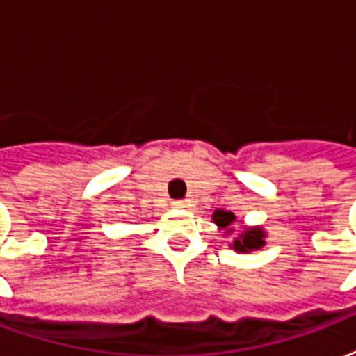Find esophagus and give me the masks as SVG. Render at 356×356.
I'll return each instance as SVG.
<instances>
[{"instance_id": "esophagus-1", "label": "esophagus", "mask_w": 356, "mask_h": 356, "mask_svg": "<svg viewBox=\"0 0 356 356\" xmlns=\"http://www.w3.org/2000/svg\"><path fill=\"white\" fill-rule=\"evenodd\" d=\"M173 208H177V209L188 208V200H175L173 202Z\"/></svg>"}]
</instances>
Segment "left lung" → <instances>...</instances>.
I'll use <instances>...</instances> for the list:
<instances>
[{"label": "left lung", "instance_id": "1", "mask_svg": "<svg viewBox=\"0 0 356 356\" xmlns=\"http://www.w3.org/2000/svg\"><path fill=\"white\" fill-rule=\"evenodd\" d=\"M213 221H216L221 229H227V234H231L232 229H229V227H231V223L234 221V216H232L231 211H221V209H217L216 213H213ZM263 244H265V234H263L261 229H250V231H244L238 238L234 240L232 248H234L236 252H252V250H259Z\"/></svg>", "mask_w": 356, "mask_h": 356}]
</instances>
